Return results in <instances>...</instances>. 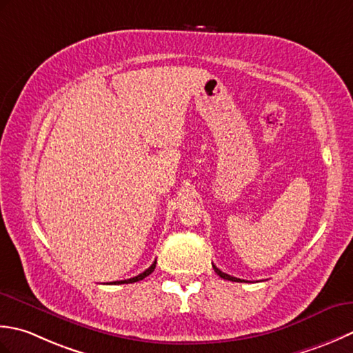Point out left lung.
I'll return each instance as SVG.
<instances>
[{
    "label": "left lung",
    "mask_w": 353,
    "mask_h": 353,
    "mask_svg": "<svg viewBox=\"0 0 353 353\" xmlns=\"http://www.w3.org/2000/svg\"><path fill=\"white\" fill-rule=\"evenodd\" d=\"M213 270H214V272H216V274H218L219 277L225 279V280H232V282H245V280H242V279H237V277H233V276H228V274H225V272H222L219 268L214 267V265H213Z\"/></svg>",
    "instance_id": "1"
}]
</instances>
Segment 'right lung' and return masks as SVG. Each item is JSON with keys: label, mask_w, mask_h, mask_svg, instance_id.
Instances as JSON below:
<instances>
[{"label": "right lung", "mask_w": 353, "mask_h": 353, "mask_svg": "<svg viewBox=\"0 0 353 353\" xmlns=\"http://www.w3.org/2000/svg\"><path fill=\"white\" fill-rule=\"evenodd\" d=\"M155 265H157V261L150 265V267L146 270V271H143L141 274H139V276H135V277H131V279H128V280H117V282H112L111 285H121V283H134V282H140V280H143L145 277H148L150 272H152L154 270H155Z\"/></svg>", "instance_id": "right-lung-1"}]
</instances>
